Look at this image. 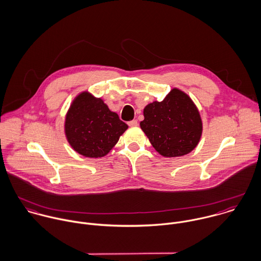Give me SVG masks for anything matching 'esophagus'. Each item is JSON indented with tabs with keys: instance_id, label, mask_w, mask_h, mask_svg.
Listing matches in <instances>:
<instances>
[{
	"instance_id": "1",
	"label": "esophagus",
	"mask_w": 261,
	"mask_h": 261,
	"mask_svg": "<svg viewBox=\"0 0 261 261\" xmlns=\"http://www.w3.org/2000/svg\"><path fill=\"white\" fill-rule=\"evenodd\" d=\"M128 125H129L130 127H134V126H137V125H138V122H137V120H132V121L128 122Z\"/></svg>"
}]
</instances>
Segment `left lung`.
<instances>
[{"label":"left lung","mask_w":261,"mask_h":261,"mask_svg":"<svg viewBox=\"0 0 261 261\" xmlns=\"http://www.w3.org/2000/svg\"><path fill=\"white\" fill-rule=\"evenodd\" d=\"M143 115L140 127L160 155L182 156L197 147L202 119L197 106L182 91L172 89L163 101L147 105Z\"/></svg>","instance_id":"8db88e82"}]
</instances>
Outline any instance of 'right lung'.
I'll return each instance as SVG.
<instances>
[{
    "label": "right lung",
    "instance_id": "obj_1",
    "mask_svg": "<svg viewBox=\"0 0 261 261\" xmlns=\"http://www.w3.org/2000/svg\"><path fill=\"white\" fill-rule=\"evenodd\" d=\"M127 129L117 113L89 92L75 97L65 116L66 139L73 150L86 157L107 155Z\"/></svg>",
    "mask_w": 261,
    "mask_h": 261
}]
</instances>
